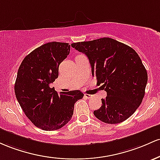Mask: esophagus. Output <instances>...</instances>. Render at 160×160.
<instances>
[{"mask_svg": "<svg viewBox=\"0 0 160 160\" xmlns=\"http://www.w3.org/2000/svg\"><path fill=\"white\" fill-rule=\"evenodd\" d=\"M85 98H88V99H89V98H92V95H90V94H85Z\"/></svg>", "mask_w": 160, "mask_h": 160, "instance_id": "1", "label": "esophagus"}]
</instances>
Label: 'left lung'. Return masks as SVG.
Returning a JSON list of instances; mask_svg holds the SVG:
<instances>
[{"label": "left lung", "instance_id": "left-lung-1", "mask_svg": "<svg viewBox=\"0 0 160 160\" xmlns=\"http://www.w3.org/2000/svg\"><path fill=\"white\" fill-rule=\"evenodd\" d=\"M71 45L88 57L92 75L107 91L100 108L94 111L96 118L108 124L128 119L141 105L148 83V72L136 51L110 38Z\"/></svg>", "mask_w": 160, "mask_h": 160}]
</instances>
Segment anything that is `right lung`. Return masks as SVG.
I'll return each instance as SVG.
<instances>
[{"label": "right lung", "mask_w": 160, "mask_h": 160, "mask_svg": "<svg viewBox=\"0 0 160 160\" xmlns=\"http://www.w3.org/2000/svg\"><path fill=\"white\" fill-rule=\"evenodd\" d=\"M69 51L68 43H47L27 55L18 69L14 85L17 99L27 117L42 130H57L66 125L75 102L84 96L78 90L58 94L50 88Z\"/></svg>", "instance_id": "add662e5"}]
</instances>
